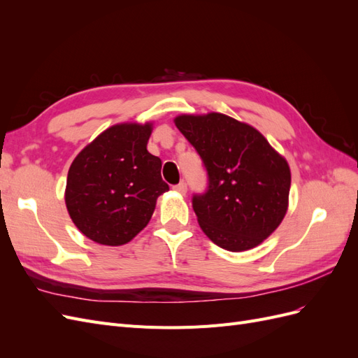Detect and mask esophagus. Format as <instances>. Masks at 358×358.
Here are the masks:
<instances>
[{"label":"esophagus","mask_w":358,"mask_h":358,"mask_svg":"<svg viewBox=\"0 0 358 358\" xmlns=\"http://www.w3.org/2000/svg\"><path fill=\"white\" fill-rule=\"evenodd\" d=\"M173 189H175V191H176V192H179V194H182V196H185L187 191H188V188H187V183H185V182H180V183H178L176 187H173Z\"/></svg>","instance_id":"esophagus-1"}]
</instances>
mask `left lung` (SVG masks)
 Returning <instances> with one entry per match:
<instances>
[{
    "mask_svg": "<svg viewBox=\"0 0 358 358\" xmlns=\"http://www.w3.org/2000/svg\"><path fill=\"white\" fill-rule=\"evenodd\" d=\"M175 125L209 175L208 192L192 199L203 233L231 252L263 243L288 210L287 159L257 128L224 113H183Z\"/></svg>",
    "mask_w": 358,
    "mask_h": 358,
    "instance_id": "left-lung-1",
    "label": "left lung"
}]
</instances>
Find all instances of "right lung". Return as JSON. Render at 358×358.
I'll return each mask as SVG.
<instances>
[{
  "mask_svg": "<svg viewBox=\"0 0 358 358\" xmlns=\"http://www.w3.org/2000/svg\"><path fill=\"white\" fill-rule=\"evenodd\" d=\"M152 122L112 125L71 162L66 206L79 231L95 243L121 246L152 218L157 199L169 191L161 159L148 152Z\"/></svg>",
  "mask_w": 358,
  "mask_h": 358,
  "instance_id": "obj_1",
  "label": "right lung"
}]
</instances>
